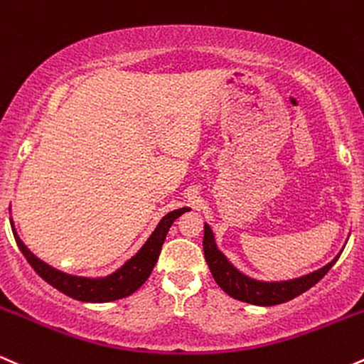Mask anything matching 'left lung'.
Masks as SVG:
<instances>
[{
    "mask_svg": "<svg viewBox=\"0 0 364 364\" xmlns=\"http://www.w3.org/2000/svg\"><path fill=\"white\" fill-rule=\"evenodd\" d=\"M203 249L209 271H211L218 286L226 294L235 298V300H240L257 306L279 305V303L289 301L293 298L300 296L301 293L309 291L311 286L317 284L331 271V267L334 266L337 259L343 254V252H339L326 266L314 272H309L305 276L284 281H259L238 271L223 252L218 249L215 233H213L211 226L208 223H204Z\"/></svg>",
    "mask_w": 364,
    "mask_h": 364,
    "instance_id": "left-lung-1",
    "label": "left lung"
}]
</instances>
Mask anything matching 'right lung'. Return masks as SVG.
Listing matches in <instances>:
<instances>
[{"instance_id": "1", "label": "right lung", "mask_w": 364, "mask_h": 364, "mask_svg": "<svg viewBox=\"0 0 364 364\" xmlns=\"http://www.w3.org/2000/svg\"><path fill=\"white\" fill-rule=\"evenodd\" d=\"M187 211H191V208L173 209V211L166 213V215L160 220V223L156 225V228L153 230V233L149 235L148 240L144 242V245L141 247L131 259H127L126 262H124L119 269H115L114 272L100 277L68 274V272H63L59 271V269L49 266L44 260L38 259L37 255H33L32 252L28 250V247L20 240L18 233H16L15 230V225H13L11 216L10 223L13 230V237H15L16 245H18L21 254L25 255V259L28 260V264L33 267V271H36L46 283H49L53 288L58 289V291L64 293L66 296L75 298V300L78 301L105 303L129 296V294H132L136 289H139L141 286L144 284V281L148 279L153 267H155L161 245H164L170 226L173 225V221L177 220L178 216H182L183 213Z\"/></svg>"}]
</instances>
